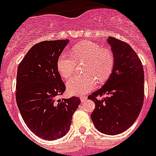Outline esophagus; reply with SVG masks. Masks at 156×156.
<instances>
[{
    "label": "esophagus",
    "mask_w": 156,
    "mask_h": 156,
    "mask_svg": "<svg viewBox=\"0 0 156 156\" xmlns=\"http://www.w3.org/2000/svg\"><path fill=\"white\" fill-rule=\"evenodd\" d=\"M80 100H81V102L84 103L87 101V96H85V95H82V96H80Z\"/></svg>",
    "instance_id": "1"
}]
</instances>
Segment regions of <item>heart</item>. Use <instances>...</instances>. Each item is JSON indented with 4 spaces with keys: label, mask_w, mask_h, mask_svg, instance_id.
<instances>
[{
    "label": "heart",
    "mask_w": 156,
    "mask_h": 156,
    "mask_svg": "<svg viewBox=\"0 0 156 156\" xmlns=\"http://www.w3.org/2000/svg\"><path fill=\"white\" fill-rule=\"evenodd\" d=\"M71 54L76 61H87L84 67L86 74L73 76L66 83L67 90L71 95H81L89 92L95 87L97 79L104 83L111 76L115 59L108 48H103L95 43L83 42L73 47ZM56 68L62 78H68L74 71L75 61L64 52L57 59Z\"/></svg>",
    "instance_id": "b5f03b06"
}]
</instances>
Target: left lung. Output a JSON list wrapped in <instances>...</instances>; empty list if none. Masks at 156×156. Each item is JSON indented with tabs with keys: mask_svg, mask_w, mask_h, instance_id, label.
I'll use <instances>...</instances> for the list:
<instances>
[{
	"mask_svg": "<svg viewBox=\"0 0 156 156\" xmlns=\"http://www.w3.org/2000/svg\"><path fill=\"white\" fill-rule=\"evenodd\" d=\"M115 64L111 76L102 87L88 99L95 108L90 114L98 130L108 135H116L127 130L138 118L144 98V71L137 53L129 44L109 36ZM103 94L109 96L98 98Z\"/></svg>",
	"mask_w": 156,
	"mask_h": 156,
	"instance_id": "1",
	"label": "left lung"
}]
</instances>
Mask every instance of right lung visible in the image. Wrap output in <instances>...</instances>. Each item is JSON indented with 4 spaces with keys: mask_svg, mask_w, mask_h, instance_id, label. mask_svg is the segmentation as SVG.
Here are the masks:
<instances>
[{
    "mask_svg": "<svg viewBox=\"0 0 156 156\" xmlns=\"http://www.w3.org/2000/svg\"><path fill=\"white\" fill-rule=\"evenodd\" d=\"M69 42L46 40L34 45L18 68V109L28 128L45 140L59 139L68 133L73 113L81 103L75 96L56 100L66 90L56 61Z\"/></svg>",
    "mask_w": 156,
    "mask_h": 156,
    "instance_id": "obj_1",
    "label": "right lung"
}]
</instances>
